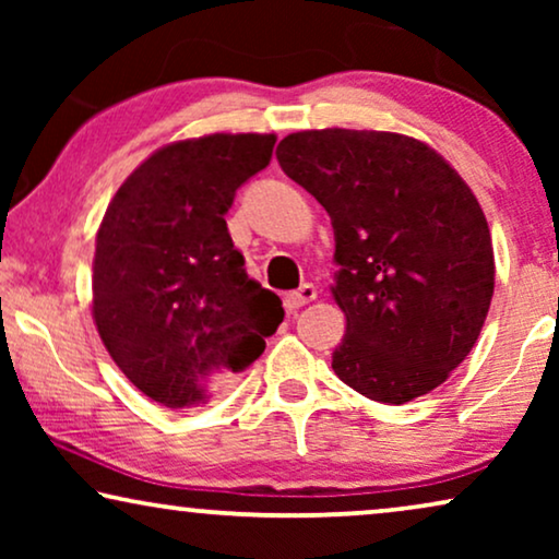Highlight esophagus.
<instances>
[{"instance_id":"obj_1","label":"esophagus","mask_w":559,"mask_h":559,"mask_svg":"<svg viewBox=\"0 0 559 559\" xmlns=\"http://www.w3.org/2000/svg\"><path fill=\"white\" fill-rule=\"evenodd\" d=\"M316 297H318V289L312 287L310 282H305L300 289H295V293H287L285 295V308L289 312H295V310H300L302 305H308V302L316 300Z\"/></svg>"}]
</instances>
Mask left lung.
Segmentation results:
<instances>
[{
    "label": "left lung",
    "mask_w": 559,
    "mask_h": 559,
    "mask_svg": "<svg viewBox=\"0 0 559 559\" xmlns=\"http://www.w3.org/2000/svg\"><path fill=\"white\" fill-rule=\"evenodd\" d=\"M277 159L333 224L346 312L333 371L373 402L432 392L476 346L493 297L476 195L432 147L394 132L308 129Z\"/></svg>",
    "instance_id": "obj_1"
}]
</instances>
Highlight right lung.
Segmentation results:
<instances>
[{
  "label": "right lung",
  "instance_id": "obj_1",
  "mask_svg": "<svg viewBox=\"0 0 559 559\" xmlns=\"http://www.w3.org/2000/svg\"><path fill=\"white\" fill-rule=\"evenodd\" d=\"M274 134L167 144L111 198L96 234L94 320L124 377L165 407L201 404L254 364L285 318L249 280L226 226L236 190L272 159Z\"/></svg>",
  "mask_w": 559,
  "mask_h": 559
}]
</instances>
